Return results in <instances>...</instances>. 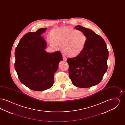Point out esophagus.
<instances>
[{
	"label": "esophagus",
	"mask_w": 125,
	"mask_h": 125,
	"mask_svg": "<svg viewBox=\"0 0 125 125\" xmlns=\"http://www.w3.org/2000/svg\"><path fill=\"white\" fill-rule=\"evenodd\" d=\"M63 60L64 61H66V59L65 58V57H64V56H63Z\"/></svg>",
	"instance_id": "esophagus-1"
}]
</instances>
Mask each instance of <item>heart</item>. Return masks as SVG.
<instances>
[{
  "instance_id": "heart-1",
  "label": "heart",
  "mask_w": 125,
  "mask_h": 125,
  "mask_svg": "<svg viewBox=\"0 0 125 125\" xmlns=\"http://www.w3.org/2000/svg\"><path fill=\"white\" fill-rule=\"evenodd\" d=\"M50 38L51 44L55 47L61 45L62 52L70 58H75L81 54L87 42L84 33L70 27L53 30Z\"/></svg>"
}]
</instances>
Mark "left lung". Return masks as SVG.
Instances as JSON below:
<instances>
[{
	"mask_svg": "<svg viewBox=\"0 0 125 125\" xmlns=\"http://www.w3.org/2000/svg\"><path fill=\"white\" fill-rule=\"evenodd\" d=\"M74 28L86 35L87 42L81 54L67 60L69 75L75 86L89 88L99 83L107 71L109 52L101 36L81 25Z\"/></svg>",
	"mask_w": 125,
	"mask_h": 125,
	"instance_id": "1",
	"label": "left lung"
}]
</instances>
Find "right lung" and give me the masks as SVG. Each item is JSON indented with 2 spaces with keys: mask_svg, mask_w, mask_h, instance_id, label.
Here are the masks:
<instances>
[{
  "mask_svg": "<svg viewBox=\"0 0 125 125\" xmlns=\"http://www.w3.org/2000/svg\"><path fill=\"white\" fill-rule=\"evenodd\" d=\"M47 28L29 32L21 39L15 49L14 67L21 82L35 91H42L53 85L54 73L63 60L60 52H47L46 42L41 36Z\"/></svg>",
  "mask_w": 125,
  "mask_h": 125,
  "instance_id": "1",
  "label": "right lung"
}]
</instances>
